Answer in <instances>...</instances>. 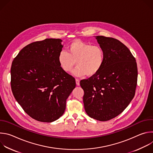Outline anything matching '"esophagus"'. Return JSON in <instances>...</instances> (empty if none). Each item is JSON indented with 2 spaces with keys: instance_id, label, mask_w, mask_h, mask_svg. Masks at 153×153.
Here are the masks:
<instances>
[{
  "instance_id": "esophagus-1",
  "label": "esophagus",
  "mask_w": 153,
  "mask_h": 153,
  "mask_svg": "<svg viewBox=\"0 0 153 153\" xmlns=\"http://www.w3.org/2000/svg\"><path fill=\"white\" fill-rule=\"evenodd\" d=\"M76 85H80V80H79V79H76Z\"/></svg>"
}]
</instances>
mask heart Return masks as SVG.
Returning <instances> with one entry per match:
<instances>
[{
	"instance_id": "1",
	"label": "heart",
	"mask_w": 153,
	"mask_h": 153,
	"mask_svg": "<svg viewBox=\"0 0 153 153\" xmlns=\"http://www.w3.org/2000/svg\"><path fill=\"white\" fill-rule=\"evenodd\" d=\"M67 51L60 52L59 64L66 73L71 72L77 65V68L74 72L76 76H94L101 70L104 63V51L99 45L74 40L68 46Z\"/></svg>"
}]
</instances>
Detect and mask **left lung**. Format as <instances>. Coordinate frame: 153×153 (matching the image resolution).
I'll return each instance as SVG.
<instances>
[{
	"label": "left lung",
	"instance_id": "obj_1",
	"mask_svg": "<svg viewBox=\"0 0 153 153\" xmlns=\"http://www.w3.org/2000/svg\"><path fill=\"white\" fill-rule=\"evenodd\" d=\"M105 53L101 70L94 76L82 80L85 110L90 117L110 120L120 113L134 98L137 83L134 57L119 40L96 37Z\"/></svg>",
	"mask_w": 153,
	"mask_h": 153
}]
</instances>
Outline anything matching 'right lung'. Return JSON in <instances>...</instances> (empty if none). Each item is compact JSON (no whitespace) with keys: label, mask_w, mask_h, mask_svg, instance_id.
<instances>
[{"label":"right lung","mask_w":153,"mask_h":153,"mask_svg":"<svg viewBox=\"0 0 153 153\" xmlns=\"http://www.w3.org/2000/svg\"><path fill=\"white\" fill-rule=\"evenodd\" d=\"M61 42L46 39L31 43L12 62L13 96L24 111L39 122L49 123L61 117L76 87L75 79L63 71L58 62Z\"/></svg>","instance_id":"add662e5"}]
</instances>
